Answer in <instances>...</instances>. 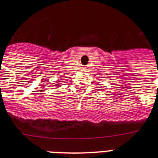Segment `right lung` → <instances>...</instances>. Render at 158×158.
Segmentation results:
<instances>
[{
  "instance_id": "right-lung-1",
  "label": "right lung",
  "mask_w": 158,
  "mask_h": 158,
  "mask_svg": "<svg viewBox=\"0 0 158 158\" xmlns=\"http://www.w3.org/2000/svg\"><path fill=\"white\" fill-rule=\"evenodd\" d=\"M59 85H57V84H56V85H55V87H56V88H58Z\"/></svg>"
}]
</instances>
